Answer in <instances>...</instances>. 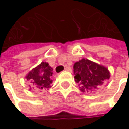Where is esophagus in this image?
<instances>
[{
  "label": "esophagus",
  "mask_w": 129,
  "mask_h": 129,
  "mask_svg": "<svg viewBox=\"0 0 129 129\" xmlns=\"http://www.w3.org/2000/svg\"><path fill=\"white\" fill-rule=\"evenodd\" d=\"M64 70L65 71H71L72 70V69H71V67H66L65 68H64Z\"/></svg>",
  "instance_id": "34e87169"
}]
</instances>
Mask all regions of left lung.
I'll list each match as a JSON object with an SVG mask.
<instances>
[{"label":"left lung","mask_w":129,"mask_h":129,"mask_svg":"<svg viewBox=\"0 0 129 129\" xmlns=\"http://www.w3.org/2000/svg\"><path fill=\"white\" fill-rule=\"evenodd\" d=\"M75 81L82 92H92L102 87L110 77L108 69L82 59L73 66Z\"/></svg>","instance_id":"obj_1"}]
</instances>
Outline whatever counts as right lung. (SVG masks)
<instances>
[{
  "label": "right lung",
  "instance_id": "1",
  "mask_svg": "<svg viewBox=\"0 0 129 129\" xmlns=\"http://www.w3.org/2000/svg\"><path fill=\"white\" fill-rule=\"evenodd\" d=\"M52 68L47 62H42L39 66L33 69L26 75V80L37 90L49 89L51 87L52 80Z\"/></svg>",
  "mask_w": 129,
  "mask_h": 129
}]
</instances>
